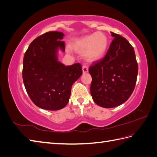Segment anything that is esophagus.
Here are the masks:
<instances>
[{
	"instance_id": "34e87169",
	"label": "esophagus",
	"mask_w": 157,
	"mask_h": 157,
	"mask_svg": "<svg viewBox=\"0 0 157 157\" xmlns=\"http://www.w3.org/2000/svg\"><path fill=\"white\" fill-rule=\"evenodd\" d=\"M88 71H89V68H88L87 66L83 65L82 66V72L83 73H86V72H88Z\"/></svg>"
}]
</instances>
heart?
<instances>
[{"label":"heart","mask_w":157,"mask_h":157,"mask_svg":"<svg viewBox=\"0 0 157 157\" xmlns=\"http://www.w3.org/2000/svg\"><path fill=\"white\" fill-rule=\"evenodd\" d=\"M109 39L103 33H95L75 39L72 44V49L78 53H85L86 60H98L105 54Z\"/></svg>","instance_id":"obj_1"}]
</instances>
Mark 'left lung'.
Segmentation results:
<instances>
[{"label": "left lung", "instance_id": "1", "mask_svg": "<svg viewBox=\"0 0 157 157\" xmlns=\"http://www.w3.org/2000/svg\"><path fill=\"white\" fill-rule=\"evenodd\" d=\"M111 33L114 39L105 57L93 62L89 68L93 99L105 108L126 101L134 91L138 71L134 48L125 37Z\"/></svg>", "mask_w": 157, "mask_h": 157}]
</instances>
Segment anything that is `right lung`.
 Wrapping results in <instances>:
<instances>
[{"label": "right lung", "instance_id": "add662e5", "mask_svg": "<svg viewBox=\"0 0 157 157\" xmlns=\"http://www.w3.org/2000/svg\"><path fill=\"white\" fill-rule=\"evenodd\" d=\"M64 35L49 31L36 38L23 57V81L35 105L47 110H59L68 103L71 87L82 74L80 63L66 66L58 61V48L65 50Z\"/></svg>", "mask_w": 157, "mask_h": 157}]
</instances>
